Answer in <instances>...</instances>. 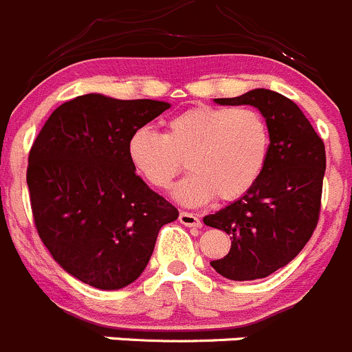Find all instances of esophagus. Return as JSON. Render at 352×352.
Segmentation results:
<instances>
[{
  "mask_svg": "<svg viewBox=\"0 0 352 352\" xmlns=\"http://www.w3.org/2000/svg\"><path fill=\"white\" fill-rule=\"evenodd\" d=\"M179 221H180V224L187 226V228H201V221H199V219L195 215V213L180 212Z\"/></svg>",
  "mask_w": 352,
  "mask_h": 352,
  "instance_id": "obj_1",
  "label": "esophagus"
}]
</instances>
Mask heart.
<instances>
[{"label":"heart","instance_id":"b5f03b06","mask_svg":"<svg viewBox=\"0 0 352 352\" xmlns=\"http://www.w3.org/2000/svg\"><path fill=\"white\" fill-rule=\"evenodd\" d=\"M269 146L267 121L254 107L198 106L173 116L165 135L149 126L133 130L126 153L135 172L157 189L170 186L186 160L189 173L172 196L199 206L215 195L232 201L250 191L264 172Z\"/></svg>","mask_w":352,"mask_h":352}]
</instances>
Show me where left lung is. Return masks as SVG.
<instances>
[{"instance_id": "1", "label": "left lung", "mask_w": 352, "mask_h": 352, "mask_svg": "<svg viewBox=\"0 0 352 352\" xmlns=\"http://www.w3.org/2000/svg\"><path fill=\"white\" fill-rule=\"evenodd\" d=\"M213 102L261 111L271 146L264 172L250 191L203 219L231 238L229 254L210 265L232 281L267 278L294 261L313 236L327 168L324 144L297 104L278 91L255 88Z\"/></svg>"}]
</instances>
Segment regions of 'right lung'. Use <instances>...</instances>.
<instances>
[{"label":"right lung","instance_id":"add662e5","mask_svg":"<svg viewBox=\"0 0 352 352\" xmlns=\"http://www.w3.org/2000/svg\"><path fill=\"white\" fill-rule=\"evenodd\" d=\"M168 102L88 94L52 113L29 153L34 224L54 261L76 280L120 290L146 269L160 229L179 212L128 160L131 131Z\"/></svg>","mask_w":352,"mask_h":352}]
</instances>
